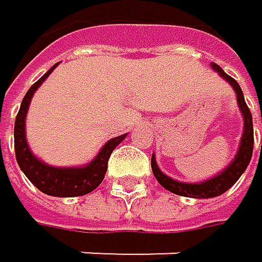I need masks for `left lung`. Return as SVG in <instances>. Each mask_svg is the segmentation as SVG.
Masks as SVG:
<instances>
[{"instance_id":"8db88e82","label":"left lung","mask_w":262,"mask_h":262,"mask_svg":"<svg viewBox=\"0 0 262 262\" xmlns=\"http://www.w3.org/2000/svg\"><path fill=\"white\" fill-rule=\"evenodd\" d=\"M212 69L222 78H225L231 86H233V89L236 91V96H237L239 108H241L242 116H244V134H242L239 150H237L234 160L231 162L215 178H210V179H207L204 182H198V184H185V182L174 181V179L168 178L166 174H163L160 171V168L157 166L154 154H152V159H150L152 173H154L156 179L159 181V184L162 187H165L166 190H169L171 193L187 196V198H214V196L225 193L226 190H229L231 187H233L237 182V179L242 176V173L247 169V166L250 163L251 154H253V121H251V113H250V110L245 103L242 89L233 77H229L228 74L223 72V69L220 66L212 62Z\"/></svg>"}]
</instances>
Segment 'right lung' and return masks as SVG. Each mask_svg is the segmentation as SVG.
I'll return each instance as SVG.
<instances>
[{
	"label": "right lung",
	"mask_w": 262,
	"mask_h": 262,
	"mask_svg": "<svg viewBox=\"0 0 262 262\" xmlns=\"http://www.w3.org/2000/svg\"><path fill=\"white\" fill-rule=\"evenodd\" d=\"M58 64H55L47 74L42 75L31 88L28 89L26 96L21 100L18 115L15 119L14 127V146H15V157L17 163L21 168V171L26 174V178L31 181L40 192L52 196H81L100 185V182L105 178L106 168H108V159L112 156L113 149L127 137L125 134L116 138H112L103 144L100 152L96 156V159L80 168H58L50 166L43 162H40L29 149L26 143L25 135V119L28 113L29 102L33 99V94L36 89L45 81V78L53 72V69Z\"/></svg>",
	"instance_id": "obj_1"
}]
</instances>
